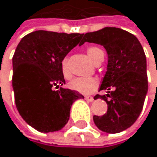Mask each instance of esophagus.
<instances>
[{
    "label": "esophagus",
    "mask_w": 157,
    "mask_h": 157,
    "mask_svg": "<svg viewBox=\"0 0 157 157\" xmlns=\"http://www.w3.org/2000/svg\"><path fill=\"white\" fill-rule=\"evenodd\" d=\"M85 100L89 101V102H92L93 101V97L92 96H85Z\"/></svg>",
    "instance_id": "obj_1"
}]
</instances>
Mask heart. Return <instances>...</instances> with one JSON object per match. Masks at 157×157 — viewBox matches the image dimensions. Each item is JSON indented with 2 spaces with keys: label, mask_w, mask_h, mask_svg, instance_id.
<instances>
[{
  "label": "heart",
  "mask_w": 157,
  "mask_h": 157,
  "mask_svg": "<svg viewBox=\"0 0 157 157\" xmlns=\"http://www.w3.org/2000/svg\"><path fill=\"white\" fill-rule=\"evenodd\" d=\"M86 54H88L90 59L94 64H96L100 60V58L102 56H104L102 50L95 47H90L86 48ZM61 72H62V75H63L66 79H69V78L71 77V73L68 69L67 58L62 59L61 61ZM97 86H98V80L94 77L75 78V79H73L69 83V88L71 90L80 92V93H83V94H90L93 92L97 89Z\"/></svg>",
  "instance_id": "b5f03b06"
}]
</instances>
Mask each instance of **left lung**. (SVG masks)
Returning <instances> with one entry per match:
<instances>
[{
  "mask_svg": "<svg viewBox=\"0 0 157 157\" xmlns=\"http://www.w3.org/2000/svg\"><path fill=\"white\" fill-rule=\"evenodd\" d=\"M99 44L108 52V68L100 86L107 95H97L108 104L107 113L94 115L99 130L109 133L130 128L142 111L148 92L146 55L140 42L132 33L116 27L83 34L81 44Z\"/></svg>",
  "mask_w": 157,
  "mask_h": 157,
  "instance_id": "8db88e82",
  "label": "left lung"
}]
</instances>
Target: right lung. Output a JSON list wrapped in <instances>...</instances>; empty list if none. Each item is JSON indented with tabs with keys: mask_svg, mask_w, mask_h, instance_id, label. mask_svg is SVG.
<instances>
[{
	"mask_svg": "<svg viewBox=\"0 0 157 157\" xmlns=\"http://www.w3.org/2000/svg\"><path fill=\"white\" fill-rule=\"evenodd\" d=\"M83 34L38 30L25 35L12 58V86L20 115L35 130L50 132L64 128L72 103L84 98L78 91L60 88L66 84L61 61Z\"/></svg>",
	"mask_w": 157,
	"mask_h": 157,
	"instance_id": "obj_1",
	"label": "right lung"
}]
</instances>
